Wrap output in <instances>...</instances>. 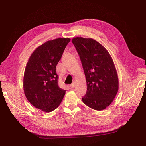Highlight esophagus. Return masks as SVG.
<instances>
[{"mask_svg": "<svg viewBox=\"0 0 146 146\" xmlns=\"http://www.w3.org/2000/svg\"><path fill=\"white\" fill-rule=\"evenodd\" d=\"M75 85H76V82L74 81V82H73V83L71 84L70 86H71V88H74V87L75 86Z\"/></svg>", "mask_w": 146, "mask_h": 146, "instance_id": "obj_1", "label": "esophagus"}]
</instances>
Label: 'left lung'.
Returning a JSON list of instances; mask_svg holds the SVG:
<instances>
[{
    "label": "left lung",
    "instance_id": "8db88e82",
    "mask_svg": "<svg viewBox=\"0 0 146 146\" xmlns=\"http://www.w3.org/2000/svg\"><path fill=\"white\" fill-rule=\"evenodd\" d=\"M72 42L80 57L86 83V94L82 99L92 109L102 111L113 101L119 81L110 54L96 40L76 37Z\"/></svg>",
    "mask_w": 146,
    "mask_h": 146
}]
</instances>
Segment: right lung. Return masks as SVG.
Masks as SVG:
<instances>
[{"mask_svg": "<svg viewBox=\"0 0 146 146\" xmlns=\"http://www.w3.org/2000/svg\"><path fill=\"white\" fill-rule=\"evenodd\" d=\"M70 39L59 38L39 46L31 55L24 75L23 87L28 101L45 112L55 110L66 94L58 85L56 66Z\"/></svg>", "mask_w": 146, "mask_h": 146, "instance_id": "right-lung-1", "label": "right lung"}]
</instances>
